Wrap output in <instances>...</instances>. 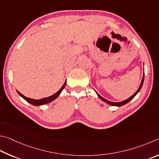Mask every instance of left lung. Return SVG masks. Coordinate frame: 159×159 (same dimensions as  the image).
Returning <instances> with one entry per match:
<instances>
[{"label": "left lung", "instance_id": "1", "mask_svg": "<svg viewBox=\"0 0 159 159\" xmlns=\"http://www.w3.org/2000/svg\"><path fill=\"white\" fill-rule=\"evenodd\" d=\"M144 72L143 73V80H142V82H141V84H140V87H139V88H138V89L137 90V91H136V92L133 94V95L132 96H130L129 98H128V99H126V100H125V101H121V102H112V101H107V100H106V99H105L104 98H102V97L101 96H100L99 94L96 92V93H97V95H98V96L100 98H101L102 101H103L104 102H107V103H108V104H110V105H112V106H118V107H120V106H122V105H124L125 104H126V103H128V102H129L130 101H131V100L134 98V97L137 95V93L139 92V91H140V89H141V88H142V87H143V82H144Z\"/></svg>", "mask_w": 159, "mask_h": 159}]
</instances>
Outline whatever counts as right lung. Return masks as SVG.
<instances>
[{
	"label": "right lung",
	"instance_id": "add662e5",
	"mask_svg": "<svg viewBox=\"0 0 159 159\" xmlns=\"http://www.w3.org/2000/svg\"><path fill=\"white\" fill-rule=\"evenodd\" d=\"M66 83V81L65 83H64V84L62 86V87L60 89V90L58 91L57 93L54 94V95H52V96H49V97H47V98H42V99H40V100H34V99L27 98V97L24 96V95H22L21 93H19L18 91H17V93L22 97V98H23L24 100H26L27 102H29V103L32 104L33 105H35V106H38V105H42L49 103V102L53 101L54 100L57 98V97L60 95V93H61V91H63L64 87H65Z\"/></svg>",
	"mask_w": 159,
	"mask_h": 159
}]
</instances>
